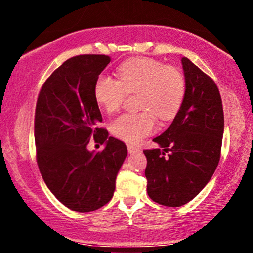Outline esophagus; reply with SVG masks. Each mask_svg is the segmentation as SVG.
I'll return each mask as SVG.
<instances>
[{"label": "esophagus", "instance_id": "34e87169", "mask_svg": "<svg viewBox=\"0 0 253 253\" xmlns=\"http://www.w3.org/2000/svg\"><path fill=\"white\" fill-rule=\"evenodd\" d=\"M127 151H129V154H135V153H139L140 148H138V147H135L133 145H127Z\"/></svg>", "mask_w": 253, "mask_h": 253}]
</instances>
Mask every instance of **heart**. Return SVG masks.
<instances>
[{"label":"heart","mask_w":253,"mask_h":253,"mask_svg":"<svg viewBox=\"0 0 253 253\" xmlns=\"http://www.w3.org/2000/svg\"><path fill=\"white\" fill-rule=\"evenodd\" d=\"M119 80L100 75L94 84L97 104L107 113L118 111L126 94L139 91L140 113L119 116L111 123V132L129 143H138L156 130V115L161 120L173 119L183 104L186 83L177 69L166 67L149 57L127 60L118 69Z\"/></svg>","instance_id":"1"}]
</instances>
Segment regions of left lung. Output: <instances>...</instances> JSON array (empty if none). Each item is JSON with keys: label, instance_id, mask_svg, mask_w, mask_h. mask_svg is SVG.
Here are the masks:
<instances>
[{"label": "left lung", "instance_id": "obj_1", "mask_svg": "<svg viewBox=\"0 0 253 253\" xmlns=\"http://www.w3.org/2000/svg\"><path fill=\"white\" fill-rule=\"evenodd\" d=\"M186 91L167 130L153 139L162 148L143 150L147 192L155 203L180 207L198 196L211 180L220 157L224 112L211 77L182 57Z\"/></svg>", "mask_w": 253, "mask_h": 253}]
</instances>
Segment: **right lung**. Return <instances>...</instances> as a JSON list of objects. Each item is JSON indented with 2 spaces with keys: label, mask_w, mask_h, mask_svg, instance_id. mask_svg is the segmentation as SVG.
<instances>
[{
  "label": "right lung",
  "mask_w": 253,
  "mask_h": 253,
  "mask_svg": "<svg viewBox=\"0 0 253 253\" xmlns=\"http://www.w3.org/2000/svg\"><path fill=\"white\" fill-rule=\"evenodd\" d=\"M107 55L73 56L57 68L41 89L35 113L37 164L46 185L65 207L89 212L113 197L115 180L127 155L121 140L108 137L94 96ZM105 143L96 153L88 140Z\"/></svg>",
  "instance_id": "add662e5"
}]
</instances>
